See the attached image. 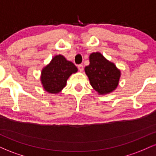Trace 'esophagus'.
I'll list each match as a JSON object with an SVG mask.
<instances>
[{"label":"esophagus","mask_w":156,"mask_h":156,"mask_svg":"<svg viewBox=\"0 0 156 156\" xmlns=\"http://www.w3.org/2000/svg\"><path fill=\"white\" fill-rule=\"evenodd\" d=\"M78 69H79L80 72H83V64H79V65L78 66Z\"/></svg>","instance_id":"1"}]
</instances>
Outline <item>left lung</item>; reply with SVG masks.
<instances>
[{"label": "left lung", "instance_id": "8db88e82", "mask_svg": "<svg viewBox=\"0 0 156 156\" xmlns=\"http://www.w3.org/2000/svg\"><path fill=\"white\" fill-rule=\"evenodd\" d=\"M85 73L91 86L99 94L113 92L117 87L120 77V70L115 64L98 52L89 55V65L85 67Z\"/></svg>", "mask_w": 156, "mask_h": 156}]
</instances>
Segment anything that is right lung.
I'll use <instances>...</instances> for the list:
<instances>
[{
  "mask_svg": "<svg viewBox=\"0 0 156 156\" xmlns=\"http://www.w3.org/2000/svg\"><path fill=\"white\" fill-rule=\"evenodd\" d=\"M77 71L78 68L73 62L62 55H55L42 71L41 81L44 90L51 94L61 92L66 86L68 78Z\"/></svg>",
  "mask_w": 156,
  "mask_h": 156,
  "instance_id": "right-lung-1",
  "label": "right lung"
}]
</instances>
